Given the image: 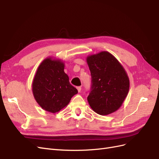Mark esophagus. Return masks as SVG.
<instances>
[{"label":"esophagus","mask_w":159,"mask_h":159,"mask_svg":"<svg viewBox=\"0 0 159 159\" xmlns=\"http://www.w3.org/2000/svg\"><path fill=\"white\" fill-rule=\"evenodd\" d=\"M77 89H78V92L80 93V91H81V87H80V86H79V87H77Z\"/></svg>","instance_id":"obj_1"}]
</instances>
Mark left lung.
Segmentation results:
<instances>
[{"instance_id": "1", "label": "left lung", "mask_w": 159, "mask_h": 159, "mask_svg": "<svg viewBox=\"0 0 159 159\" xmlns=\"http://www.w3.org/2000/svg\"><path fill=\"white\" fill-rule=\"evenodd\" d=\"M91 75V91L88 97L95 113L107 115L118 110L129 90V79L121 64L111 53L102 51L86 57Z\"/></svg>"}]
</instances>
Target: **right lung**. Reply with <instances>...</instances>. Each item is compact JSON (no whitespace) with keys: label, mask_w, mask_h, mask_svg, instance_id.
Masks as SVG:
<instances>
[{"label":"right lung","mask_w":159,"mask_h":159,"mask_svg":"<svg viewBox=\"0 0 159 159\" xmlns=\"http://www.w3.org/2000/svg\"><path fill=\"white\" fill-rule=\"evenodd\" d=\"M64 62L48 57L38 66L32 81V93L38 104L48 112L55 113L68 105L78 90L64 72Z\"/></svg>","instance_id":"add662e5"}]
</instances>
